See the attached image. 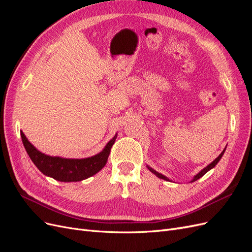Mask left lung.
Wrapping results in <instances>:
<instances>
[{"label":"left lung","instance_id":"left-lung-1","mask_svg":"<svg viewBox=\"0 0 252 252\" xmlns=\"http://www.w3.org/2000/svg\"><path fill=\"white\" fill-rule=\"evenodd\" d=\"M225 150H226V148H225V149L222 151V154H220V156H219V157H218V158L215 159V161L211 162V163H210L208 166H206L203 170H201L199 173L195 174V175H194V178L192 179V181H191V182H194V181H196V180H199L200 178H202V177H203V175H204L205 173H207V172H208L210 169H212L213 167H215V166H216V165L219 163V161H220V158L223 157V155H224ZM147 167H148V169H149V170H150L152 173L156 174L158 178H159V179H163V180H165V181H169V179H168V178H166L165 175H163V174H161V173H158V171H156L155 169H152L151 167H149V166H147Z\"/></svg>","mask_w":252,"mask_h":252}]
</instances>
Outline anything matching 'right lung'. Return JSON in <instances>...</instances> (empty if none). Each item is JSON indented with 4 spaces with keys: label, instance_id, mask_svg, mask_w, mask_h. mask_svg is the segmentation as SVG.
I'll use <instances>...</instances> for the list:
<instances>
[{
    "label": "right lung",
    "instance_id": "obj_1",
    "mask_svg": "<svg viewBox=\"0 0 252 252\" xmlns=\"http://www.w3.org/2000/svg\"><path fill=\"white\" fill-rule=\"evenodd\" d=\"M21 138L29 158L43 174L60 182H79L93 177L106 165L110 149L116 142L117 134L107 143L100 154L86 158L50 157L37 150L22 131Z\"/></svg>",
    "mask_w": 252,
    "mask_h": 252
}]
</instances>
